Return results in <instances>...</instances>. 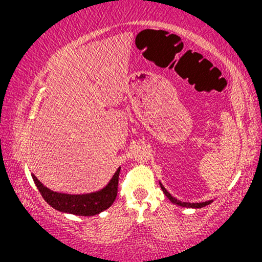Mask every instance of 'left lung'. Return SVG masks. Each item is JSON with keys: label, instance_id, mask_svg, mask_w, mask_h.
Here are the masks:
<instances>
[{"label": "left lung", "instance_id": "8db88e82", "mask_svg": "<svg viewBox=\"0 0 262 262\" xmlns=\"http://www.w3.org/2000/svg\"><path fill=\"white\" fill-rule=\"evenodd\" d=\"M160 186H161V188H162V191H163L164 194H166L167 198L169 199L171 203L175 204V205H179V206H182V207H192V209H202V207L209 205V204L212 203V200H207V202H204V203H185V202H180V200H178L177 198H174V196L171 195L170 193L168 192L167 189L163 187V185L161 184V182H160Z\"/></svg>", "mask_w": 262, "mask_h": 262}]
</instances>
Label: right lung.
Wrapping results in <instances>:
<instances>
[{"label": "right lung", "mask_w": 262, "mask_h": 262, "mask_svg": "<svg viewBox=\"0 0 262 262\" xmlns=\"http://www.w3.org/2000/svg\"><path fill=\"white\" fill-rule=\"evenodd\" d=\"M120 167L118 168L108 185L98 192L87 193V194H67V193L53 192L45 187L38 180L34 174H32L33 181L39 192L45 199V202L53 209L60 212L77 214V216H94L112 205L117 198L118 181H119Z\"/></svg>", "instance_id": "obj_1"}]
</instances>
